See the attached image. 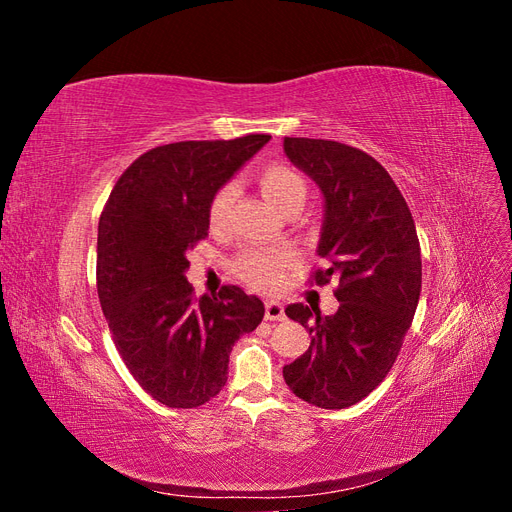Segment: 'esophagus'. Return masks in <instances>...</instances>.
<instances>
[{
    "instance_id": "1",
    "label": "esophagus",
    "mask_w": 512,
    "mask_h": 512,
    "mask_svg": "<svg viewBox=\"0 0 512 512\" xmlns=\"http://www.w3.org/2000/svg\"><path fill=\"white\" fill-rule=\"evenodd\" d=\"M265 318L267 320H284L286 314H284V305L280 301H269L265 305Z\"/></svg>"
}]
</instances>
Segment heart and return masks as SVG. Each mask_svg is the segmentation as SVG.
I'll use <instances>...</instances> for the list:
<instances>
[{
	"label": "heart",
	"mask_w": 512,
	"mask_h": 512,
	"mask_svg": "<svg viewBox=\"0 0 512 512\" xmlns=\"http://www.w3.org/2000/svg\"><path fill=\"white\" fill-rule=\"evenodd\" d=\"M260 188L273 203L280 207L284 213L303 209L309 188L305 177L288 164H267L260 168L258 173ZM237 198V185L235 183H222L218 190L213 192L207 218L211 230L220 232L226 230L230 222V209ZM297 262V252L292 247H247L235 260H232V271L243 280L247 286L256 290H277L284 282V273Z\"/></svg>",
	"instance_id": "obj_1"
}]
</instances>
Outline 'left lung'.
Returning <instances> with one entry per match:
<instances>
[{
	"label": "left lung",
	"instance_id": "left-lung-1",
	"mask_svg": "<svg viewBox=\"0 0 512 512\" xmlns=\"http://www.w3.org/2000/svg\"><path fill=\"white\" fill-rule=\"evenodd\" d=\"M284 151L324 194L318 256L327 267L309 282L339 280L333 316L303 303L286 307L312 344L284 367V380L307 404L342 410L374 391L397 359L421 297V245L406 198L369 153L292 136Z\"/></svg>",
	"mask_w": 512,
	"mask_h": 512
}]
</instances>
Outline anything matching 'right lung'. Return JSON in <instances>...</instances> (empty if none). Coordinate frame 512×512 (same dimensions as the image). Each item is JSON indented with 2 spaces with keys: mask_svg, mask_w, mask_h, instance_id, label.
Segmentation results:
<instances>
[{
  "mask_svg": "<svg viewBox=\"0 0 512 512\" xmlns=\"http://www.w3.org/2000/svg\"><path fill=\"white\" fill-rule=\"evenodd\" d=\"M269 138L153 147L123 170L102 209V312L134 380L168 408H198L218 395L232 346L265 316L258 297L232 284L198 299L185 271L188 252L209 235L213 192Z\"/></svg>",
  "mask_w": 512,
  "mask_h": 512,
  "instance_id": "obj_1",
  "label": "right lung"
}]
</instances>
